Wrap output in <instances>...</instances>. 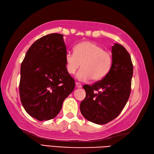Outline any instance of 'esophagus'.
<instances>
[{
	"label": "esophagus",
	"mask_w": 154,
	"mask_h": 154,
	"mask_svg": "<svg viewBox=\"0 0 154 154\" xmlns=\"http://www.w3.org/2000/svg\"><path fill=\"white\" fill-rule=\"evenodd\" d=\"M75 85H76V87H77V88H81V83H75Z\"/></svg>",
	"instance_id": "34e87169"
}]
</instances>
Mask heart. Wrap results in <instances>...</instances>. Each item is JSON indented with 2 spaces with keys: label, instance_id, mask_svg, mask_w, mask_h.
I'll use <instances>...</instances> for the list:
<instances>
[{
  "label": "heart",
  "instance_id": "obj_1",
  "mask_svg": "<svg viewBox=\"0 0 154 154\" xmlns=\"http://www.w3.org/2000/svg\"><path fill=\"white\" fill-rule=\"evenodd\" d=\"M67 71L74 74L81 67L76 75L81 81H87L93 78L100 81L109 73L112 66V56L109 51L91 42H83L76 45L74 53L67 52L65 57Z\"/></svg>",
  "mask_w": 154,
  "mask_h": 154
}]
</instances>
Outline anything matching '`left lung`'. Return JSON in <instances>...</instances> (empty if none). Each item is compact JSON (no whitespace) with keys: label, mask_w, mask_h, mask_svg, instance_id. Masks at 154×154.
<instances>
[{"label":"left lung","mask_w":154,"mask_h":154,"mask_svg":"<svg viewBox=\"0 0 154 154\" xmlns=\"http://www.w3.org/2000/svg\"><path fill=\"white\" fill-rule=\"evenodd\" d=\"M132 75L130 54L122 45L114 44L109 73L92 86H83L86 96L80 104L82 115L97 124H106L116 118L129 99Z\"/></svg>","instance_id":"left-lung-1"}]
</instances>
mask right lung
Returning <instances> with one entry per match:
<instances>
[{
    "instance_id": "1",
    "label": "right lung",
    "mask_w": 154,
    "mask_h": 154,
    "mask_svg": "<svg viewBox=\"0 0 154 154\" xmlns=\"http://www.w3.org/2000/svg\"><path fill=\"white\" fill-rule=\"evenodd\" d=\"M66 50L63 34H48L31 45L22 63L21 103L29 115L40 121L56 116L74 90V79L65 66Z\"/></svg>"
}]
</instances>
